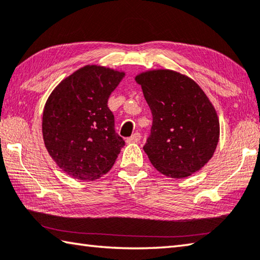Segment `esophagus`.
I'll return each mask as SVG.
<instances>
[{
    "label": "esophagus",
    "mask_w": 260,
    "mask_h": 260,
    "mask_svg": "<svg viewBox=\"0 0 260 260\" xmlns=\"http://www.w3.org/2000/svg\"><path fill=\"white\" fill-rule=\"evenodd\" d=\"M140 140H141V134L136 132V133H134L133 135H132L131 138H128V139L126 140V142L127 143H138V142H140Z\"/></svg>",
    "instance_id": "obj_1"
}]
</instances>
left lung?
<instances>
[{"instance_id": "left-lung-1", "label": "left lung", "mask_w": 260, "mask_h": 260, "mask_svg": "<svg viewBox=\"0 0 260 260\" xmlns=\"http://www.w3.org/2000/svg\"><path fill=\"white\" fill-rule=\"evenodd\" d=\"M152 112L151 134L143 150L158 172L185 178L205 166L219 140L215 107L192 78L171 69L135 77Z\"/></svg>"}]
</instances>
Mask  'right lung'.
Returning a JSON list of instances; mask_svg holds the SVG:
<instances>
[{"label": "right lung", "instance_id": "right-lung-1", "mask_svg": "<svg viewBox=\"0 0 260 260\" xmlns=\"http://www.w3.org/2000/svg\"><path fill=\"white\" fill-rule=\"evenodd\" d=\"M124 77V72L87 64L66 77L46 100L44 144L67 175L94 181L114 166L125 142L115 132L108 99Z\"/></svg>", "mask_w": 260, "mask_h": 260}]
</instances>
